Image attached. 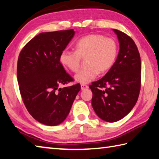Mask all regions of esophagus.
Listing matches in <instances>:
<instances>
[{
  "label": "esophagus",
  "instance_id": "esophagus-1",
  "mask_svg": "<svg viewBox=\"0 0 159 159\" xmlns=\"http://www.w3.org/2000/svg\"><path fill=\"white\" fill-rule=\"evenodd\" d=\"M80 88H81L82 90H84V89L88 88V85H85V84H81L80 85Z\"/></svg>",
  "mask_w": 159,
  "mask_h": 159
}]
</instances>
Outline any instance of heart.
<instances>
[{
    "label": "heart",
    "instance_id": "obj_1",
    "mask_svg": "<svg viewBox=\"0 0 159 159\" xmlns=\"http://www.w3.org/2000/svg\"><path fill=\"white\" fill-rule=\"evenodd\" d=\"M117 56V44L111 37L91 34L83 37L75 44V51L63 50L60 62L71 71H79L81 60L86 57L88 66L75 76L77 82L86 84L93 80L99 73H105L114 65Z\"/></svg>",
    "mask_w": 159,
    "mask_h": 159
}]
</instances>
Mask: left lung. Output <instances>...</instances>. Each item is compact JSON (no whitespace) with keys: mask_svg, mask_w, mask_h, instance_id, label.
Instances as JSON below:
<instances>
[{"mask_svg":"<svg viewBox=\"0 0 159 159\" xmlns=\"http://www.w3.org/2000/svg\"><path fill=\"white\" fill-rule=\"evenodd\" d=\"M120 42L116 61L104 76L89 86L92 105L101 119L115 122L129 113L136 103L141 86L139 51L131 37L113 29Z\"/></svg>","mask_w":159,"mask_h":159,"instance_id":"left-lung-1","label":"left lung"}]
</instances>
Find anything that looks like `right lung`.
Segmentation results:
<instances>
[{"instance_id": "add662e5", "label": "right lung", "mask_w": 159, "mask_h": 159, "mask_svg": "<svg viewBox=\"0 0 159 159\" xmlns=\"http://www.w3.org/2000/svg\"><path fill=\"white\" fill-rule=\"evenodd\" d=\"M74 35L73 29L42 33L22 48L17 62V80L25 108L34 120L48 126L64 121L80 89L60 62L61 52Z\"/></svg>"}]
</instances>
